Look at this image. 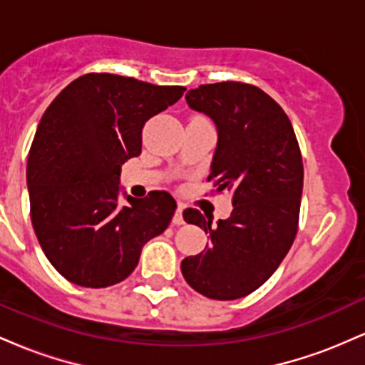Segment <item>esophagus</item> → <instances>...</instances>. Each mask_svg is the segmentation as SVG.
<instances>
[{"instance_id": "obj_1", "label": "esophagus", "mask_w": 365, "mask_h": 365, "mask_svg": "<svg viewBox=\"0 0 365 365\" xmlns=\"http://www.w3.org/2000/svg\"><path fill=\"white\" fill-rule=\"evenodd\" d=\"M183 223H185V221H183V207L178 206L173 216V225H183Z\"/></svg>"}]
</instances>
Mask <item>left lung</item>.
Listing matches in <instances>:
<instances>
[{"label":"left lung","mask_w":365,"mask_h":365,"mask_svg":"<svg viewBox=\"0 0 365 365\" xmlns=\"http://www.w3.org/2000/svg\"><path fill=\"white\" fill-rule=\"evenodd\" d=\"M185 99L215 121L207 180H215L216 192L232 194L233 211L216 226L197 209L183 211V220L211 240L183 259L182 274L207 299H242L267 282L295 240L304 187L299 142L282 106L255 86L206 83Z\"/></svg>","instance_id":"1"}]
</instances>
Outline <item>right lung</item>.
<instances>
[{"instance_id": "add662e5", "label": "right lung", "mask_w": 365, "mask_h": 365, "mask_svg": "<svg viewBox=\"0 0 365 365\" xmlns=\"http://www.w3.org/2000/svg\"><path fill=\"white\" fill-rule=\"evenodd\" d=\"M180 86L87 73L49 104L27 159L31 220L54 269L78 287L123 282L140 250L168 228V192L121 194V165L142 150L145 121L178 101ZM128 202L121 205L119 195Z\"/></svg>"}]
</instances>
